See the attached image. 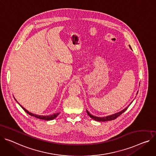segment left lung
Here are the masks:
<instances>
[{
  "instance_id": "1",
  "label": "left lung",
  "mask_w": 156,
  "mask_h": 156,
  "mask_svg": "<svg viewBox=\"0 0 156 156\" xmlns=\"http://www.w3.org/2000/svg\"><path fill=\"white\" fill-rule=\"evenodd\" d=\"M130 48H131L130 46H129ZM138 93V92L137 93ZM128 107L126 108L125 109H123V110H122L121 112H118L117 113H115V114H113V115H108L107 117H95V116H93L92 115H91V114L89 113V112L87 110V114L91 118L93 119V120H95L96 121H98V122H106V121H109V120H115L119 116H120L121 114H122L124 112H125L127 109Z\"/></svg>"
}]
</instances>
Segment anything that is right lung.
<instances>
[{
    "instance_id": "obj_1",
    "label": "right lung",
    "mask_w": 156,
    "mask_h": 156,
    "mask_svg": "<svg viewBox=\"0 0 156 156\" xmlns=\"http://www.w3.org/2000/svg\"><path fill=\"white\" fill-rule=\"evenodd\" d=\"M21 106V105H20ZM21 107L23 108V110L27 113H28L29 115H30V116H33V117H36V118H37V119H42V120H53V119H55L58 115H59V113H55V114H53V115H48V116H43V115H35V114H34V113H30V112H28L26 109H25L24 107H23L22 106H21Z\"/></svg>"
}]
</instances>
